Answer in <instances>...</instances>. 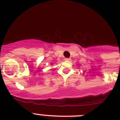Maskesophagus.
Segmentation results:
<instances>
[{
	"instance_id": "esophagus-1",
	"label": "esophagus",
	"mask_w": 120,
	"mask_h": 120,
	"mask_svg": "<svg viewBox=\"0 0 120 120\" xmlns=\"http://www.w3.org/2000/svg\"><path fill=\"white\" fill-rule=\"evenodd\" d=\"M65 60H66V61H69V60H70V59H69V58H65Z\"/></svg>"
}]
</instances>
